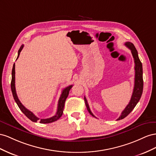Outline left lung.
I'll return each instance as SVG.
<instances>
[{"instance_id":"left-lung-1","label":"left lung","mask_w":156,"mask_h":156,"mask_svg":"<svg viewBox=\"0 0 156 156\" xmlns=\"http://www.w3.org/2000/svg\"><path fill=\"white\" fill-rule=\"evenodd\" d=\"M125 45L129 48L130 49L131 51V53L134 59L135 62V85L134 89H133V92L131 98V100L129 103L127 105L126 108L123 110L122 114L120 115L119 118L117 120L122 119L124 118H126L128 114L131 111L134 109L136 104L139 103V101L140 99L141 95L142 94V91H143V78H142V65L140 62L139 55H138V52L136 50V48L134 46V44L130 42H127L125 43ZM84 101H85L86 106L88 112L92 115V116L96 118L93 114L91 112V111L90 108V106L87 103V101L86 98L84 97Z\"/></svg>"}]
</instances>
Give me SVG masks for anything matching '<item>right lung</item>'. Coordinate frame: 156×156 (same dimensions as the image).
I'll list each match as a JSON object with an SVG mask.
<instances>
[{"mask_svg":"<svg viewBox=\"0 0 156 156\" xmlns=\"http://www.w3.org/2000/svg\"><path fill=\"white\" fill-rule=\"evenodd\" d=\"M23 48V45H22L21 46V48H20L17 59H18V57L20 54V52L21 51ZM72 87H73V85H70L68 87H65L64 90L62 91L61 95L60 96V98H59V101H58L57 110L56 114L55 115H53V116H52L50 118H47V119H40L38 117H37L36 115H35L32 112H30V110L27 109L25 106L22 105V103L19 100L18 97H17L16 91V87H15V63L14 64V65H13L12 71V81H11V90H12L13 97H14V99L16 101V103H17V106H18L20 109L21 110V112H23L30 120H31V121L33 122H37V121H39L40 123H52L53 122H55L57 119H59L61 117L62 114H63L65 101L69 95V91L70 89L72 88Z\"/></svg>","mask_w":156,"mask_h":156,"instance_id":"right-lung-1","label":"right lung"}]
</instances>
